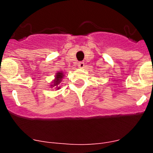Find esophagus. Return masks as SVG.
<instances>
[{"label": "esophagus", "mask_w": 153, "mask_h": 153, "mask_svg": "<svg viewBox=\"0 0 153 153\" xmlns=\"http://www.w3.org/2000/svg\"><path fill=\"white\" fill-rule=\"evenodd\" d=\"M78 66H79V67H80V68H83L85 64L83 62H79V63H78Z\"/></svg>", "instance_id": "obj_1"}]
</instances>
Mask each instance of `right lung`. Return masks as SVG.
<instances>
[{
    "label": "right lung",
    "instance_id": "1",
    "mask_svg": "<svg viewBox=\"0 0 153 153\" xmlns=\"http://www.w3.org/2000/svg\"><path fill=\"white\" fill-rule=\"evenodd\" d=\"M62 77H63V74H61V73H57V74H56V81H55L54 84L52 85V86H55L56 85L59 84V83L60 82V79H61Z\"/></svg>",
    "mask_w": 153,
    "mask_h": 153
}]
</instances>
